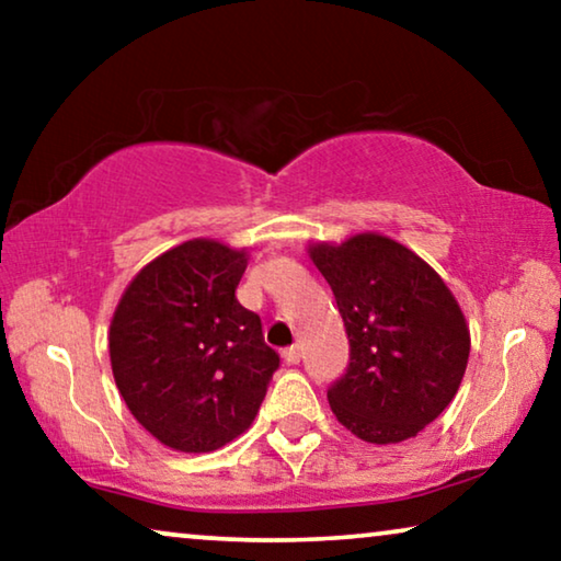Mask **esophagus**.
<instances>
[{
    "label": "esophagus",
    "instance_id": "obj_1",
    "mask_svg": "<svg viewBox=\"0 0 561 561\" xmlns=\"http://www.w3.org/2000/svg\"><path fill=\"white\" fill-rule=\"evenodd\" d=\"M283 363H286V365H298V363H301V347H298V344H294V347L283 350Z\"/></svg>",
    "mask_w": 561,
    "mask_h": 561
}]
</instances>
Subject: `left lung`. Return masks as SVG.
Listing matches in <instances>:
<instances>
[{
	"instance_id": "obj_1",
	"label": "left lung",
	"mask_w": 561,
	"mask_h": 561,
	"mask_svg": "<svg viewBox=\"0 0 561 561\" xmlns=\"http://www.w3.org/2000/svg\"><path fill=\"white\" fill-rule=\"evenodd\" d=\"M350 336V367L329 388L340 424L367 444L424 432L457 396L470 327L426 260L380 232L311 242Z\"/></svg>"
}]
</instances>
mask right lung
<instances>
[{
    "label": "right lung",
    "instance_id": "right-lung-1",
    "mask_svg": "<svg viewBox=\"0 0 561 561\" xmlns=\"http://www.w3.org/2000/svg\"><path fill=\"white\" fill-rule=\"evenodd\" d=\"M248 250L181 242L129 280L110 324V359L127 409L175 451H214L255 421L278 355L237 301Z\"/></svg>",
    "mask_w": 561,
    "mask_h": 561
}]
</instances>
